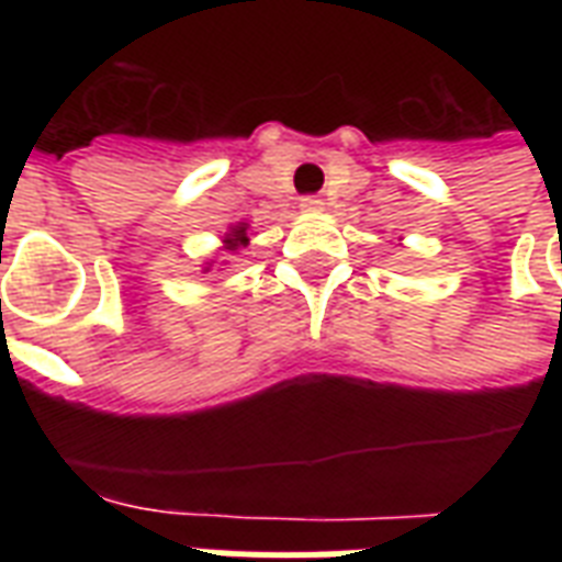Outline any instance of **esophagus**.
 <instances>
[{"label":"esophagus","instance_id":"obj_1","mask_svg":"<svg viewBox=\"0 0 562 562\" xmlns=\"http://www.w3.org/2000/svg\"><path fill=\"white\" fill-rule=\"evenodd\" d=\"M300 210H303V212H321V210H324V201H321L317 194H306V198L300 201Z\"/></svg>","mask_w":562,"mask_h":562}]
</instances>
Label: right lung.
Here are the masks:
<instances>
[{
  "label": "right lung",
  "instance_id": "1",
  "mask_svg": "<svg viewBox=\"0 0 562 562\" xmlns=\"http://www.w3.org/2000/svg\"><path fill=\"white\" fill-rule=\"evenodd\" d=\"M238 245H247L245 227H236V233H233V236H227V250H236Z\"/></svg>",
  "mask_w": 562,
  "mask_h": 562
}]
</instances>
